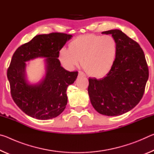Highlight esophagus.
<instances>
[{
	"instance_id": "34e87169",
	"label": "esophagus",
	"mask_w": 154,
	"mask_h": 154,
	"mask_svg": "<svg viewBox=\"0 0 154 154\" xmlns=\"http://www.w3.org/2000/svg\"><path fill=\"white\" fill-rule=\"evenodd\" d=\"M78 74H79V76H83V77L85 76V74L83 73L82 71H79V73Z\"/></svg>"
}]
</instances>
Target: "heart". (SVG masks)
<instances>
[{
  "mask_svg": "<svg viewBox=\"0 0 154 154\" xmlns=\"http://www.w3.org/2000/svg\"><path fill=\"white\" fill-rule=\"evenodd\" d=\"M118 54V43L111 35L88 34L72 39L69 49L62 48L59 60L71 69L81 61V66L90 77L102 78L111 71Z\"/></svg>",
  "mask_w": 154,
  "mask_h": 154,
  "instance_id": "b5f03b06",
  "label": "heart"
}]
</instances>
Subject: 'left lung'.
Returning a JSON list of instances; mask_svg holds the SVG:
<instances>
[{"label":"left lung","instance_id":"8db88e82","mask_svg":"<svg viewBox=\"0 0 154 154\" xmlns=\"http://www.w3.org/2000/svg\"><path fill=\"white\" fill-rule=\"evenodd\" d=\"M102 33L111 34L116 40V60L105 77L90 78L88 91L96 111L117 116L131 110L141 100L149 69L144 52L137 42L118 29Z\"/></svg>","mask_w":154,"mask_h":154}]
</instances>
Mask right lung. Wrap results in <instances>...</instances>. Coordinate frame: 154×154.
<instances>
[{"instance_id": "obj_1", "label": "right lung", "mask_w": 154, "mask_h": 154, "mask_svg": "<svg viewBox=\"0 0 154 154\" xmlns=\"http://www.w3.org/2000/svg\"><path fill=\"white\" fill-rule=\"evenodd\" d=\"M71 36L61 32L36 35L19 47L13 55L7 70L11 94L18 107L28 116L49 119L59 116L66 107L67 88L74 83L78 72L65 70L58 58ZM38 57L47 58L46 77L38 85H30L25 79V62Z\"/></svg>"}]
</instances>
